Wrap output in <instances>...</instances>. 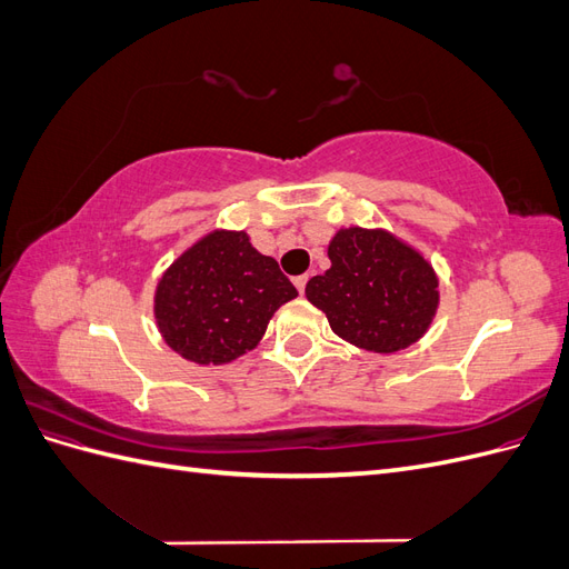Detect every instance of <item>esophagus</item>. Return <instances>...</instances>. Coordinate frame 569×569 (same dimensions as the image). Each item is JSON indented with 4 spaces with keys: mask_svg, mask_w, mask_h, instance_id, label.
Segmentation results:
<instances>
[{
    "mask_svg": "<svg viewBox=\"0 0 569 569\" xmlns=\"http://www.w3.org/2000/svg\"><path fill=\"white\" fill-rule=\"evenodd\" d=\"M306 284H308V274H299V278H295V287L299 289V295H303Z\"/></svg>",
    "mask_w": 569,
    "mask_h": 569,
    "instance_id": "esophagus-1",
    "label": "esophagus"
}]
</instances>
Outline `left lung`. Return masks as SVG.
<instances>
[{
    "instance_id": "left-lung-1",
    "label": "left lung",
    "mask_w": 569,
    "mask_h": 569,
    "mask_svg": "<svg viewBox=\"0 0 569 569\" xmlns=\"http://www.w3.org/2000/svg\"><path fill=\"white\" fill-rule=\"evenodd\" d=\"M332 266L308 280L306 299L332 332L372 353L420 341L439 308V278L422 251L385 228H339L327 244Z\"/></svg>"
}]
</instances>
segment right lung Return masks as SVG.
I'll return each instance as SVG.
<instances>
[{
    "instance_id": "add662e5",
    "label": "right lung",
    "mask_w": 569,
    "mask_h": 569,
    "mask_svg": "<svg viewBox=\"0 0 569 569\" xmlns=\"http://www.w3.org/2000/svg\"><path fill=\"white\" fill-rule=\"evenodd\" d=\"M299 295L247 230L216 228L166 268L153 291L163 341L197 366H226L256 349L280 306Z\"/></svg>"
}]
</instances>
